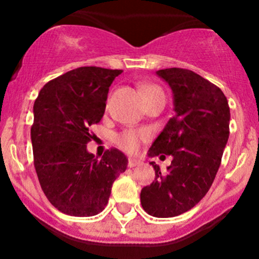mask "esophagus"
Segmentation results:
<instances>
[{"label":"esophagus","instance_id":"34e87169","mask_svg":"<svg viewBox=\"0 0 259 259\" xmlns=\"http://www.w3.org/2000/svg\"><path fill=\"white\" fill-rule=\"evenodd\" d=\"M140 164H142V160L137 158H129V160H127V166H130V168H134V166L140 165Z\"/></svg>","mask_w":259,"mask_h":259}]
</instances>
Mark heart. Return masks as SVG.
Masks as SVG:
<instances>
[{
  "mask_svg": "<svg viewBox=\"0 0 259 259\" xmlns=\"http://www.w3.org/2000/svg\"><path fill=\"white\" fill-rule=\"evenodd\" d=\"M142 91L144 94L145 98H148L149 95L155 93H161L160 89L156 88L154 85H144L142 86ZM150 137L149 132L146 130H134V129H127L124 130L122 133L116 135V144L121 149H124L125 151H129V153H134L139 149L140 143L144 142Z\"/></svg>",
  "mask_w": 259,
  "mask_h": 259,
  "instance_id": "1",
  "label": "heart"
}]
</instances>
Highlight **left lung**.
Instances as JSON below:
<instances>
[{
  "instance_id": "1",
  "label": "left lung",
  "mask_w": 259,
  "mask_h": 259,
  "mask_svg": "<svg viewBox=\"0 0 259 259\" xmlns=\"http://www.w3.org/2000/svg\"><path fill=\"white\" fill-rule=\"evenodd\" d=\"M170 85L176 115L149 149V156H173L168 173L151 161L155 179L140 193L146 213L158 218L192 209L213 184L229 137V105L223 91L192 70L156 71Z\"/></svg>"
}]
</instances>
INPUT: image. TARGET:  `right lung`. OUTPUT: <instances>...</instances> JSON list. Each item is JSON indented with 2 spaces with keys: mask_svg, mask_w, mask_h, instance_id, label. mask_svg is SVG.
<instances>
[{
  "mask_svg": "<svg viewBox=\"0 0 259 259\" xmlns=\"http://www.w3.org/2000/svg\"><path fill=\"white\" fill-rule=\"evenodd\" d=\"M122 70L82 66L49 81L33 104L31 142L41 189L60 211L91 217L108 204L114 180L127 159L111 148L88 153L90 126L105 113L109 88Z\"/></svg>",
  "mask_w": 259,
  "mask_h": 259,
  "instance_id": "obj_1",
  "label": "right lung"
}]
</instances>
